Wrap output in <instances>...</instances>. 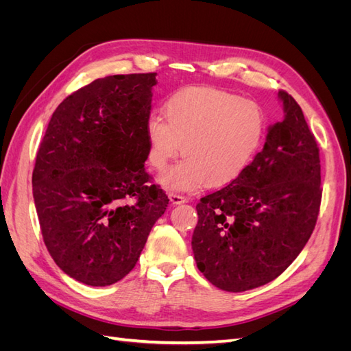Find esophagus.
<instances>
[{"mask_svg": "<svg viewBox=\"0 0 351 351\" xmlns=\"http://www.w3.org/2000/svg\"><path fill=\"white\" fill-rule=\"evenodd\" d=\"M168 197H169V200H171V204H173V205L184 204V202L187 200V197H186V196H183V195H178V193H174V192L169 193V195H168Z\"/></svg>", "mask_w": 351, "mask_h": 351, "instance_id": "34e87169", "label": "esophagus"}]
</instances>
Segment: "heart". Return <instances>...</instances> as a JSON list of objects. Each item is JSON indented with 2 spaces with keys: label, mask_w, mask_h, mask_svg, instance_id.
<instances>
[{
  "label": "heart",
  "mask_w": 351,
  "mask_h": 351,
  "mask_svg": "<svg viewBox=\"0 0 351 351\" xmlns=\"http://www.w3.org/2000/svg\"><path fill=\"white\" fill-rule=\"evenodd\" d=\"M162 111L164 120L152 115L146 123L149 164L162 171L180 151L186 156L159 177L169 190L232 183L253 161L267 127L256 102L214 88L180 90Z\"/></svg>",
  "instance_id": "1"
}]
</instances>
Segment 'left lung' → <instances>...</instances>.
Returning a JSON list of instances; mask_svg holds the SVG:
<instances>
[{
    "label": "left lung",
    "instance_id": "left-lung-1",
    "mask_svg": "<svg viewBox=\"0 0 351 351\" xmlns=\"http://www.w3.org/2000/svg\"><path fill=\"white\" fill-rule=\"evenodd\" d=\"M285 117L237 180L204 196L192 247L199 271L224 291L265 285L299 256L319 215L321 159L300 105L280 90Z\"/></svg>",
    "mask_w": 351,
    "mask_h": 351
}]
</instances>
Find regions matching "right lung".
<instances>
[{
  "label": "right lung",
  "mask_w": 351,
  "mask_h": 351,
  "mask_svg": "<svg viewBox=\"0 0 351 351\" xmlns=\"http://www.w3.org/2000/svg\"><path fill=\"white\" fill-rule=\"evenodd\" d=\"M156 73L97 79L62 101L32 174L51 258L93 287L123 280L164 215L168 196L145 171Z\"/></svg>",
  "instance_id": "obj_1"
}]
</instances>
